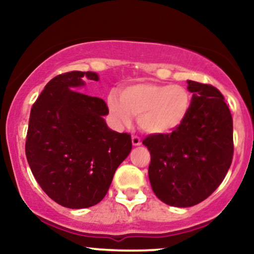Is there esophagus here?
<instances>
[{
	"label": "esophagus",
	"mask_w": 254,
	"mask_h": 254,
	"mask_svg": "<svg viewBox=\"0 0 254 254\" xmlns=\"http://www.w3.org/2000/svg\"><path fill=\"white\" fill-rule=\"evenodd\" d=\"M131 141H132V144L137 147V145H141V138H139L138 136H132V138H131Z\"/></svg>",
	"instance_id": "34e87169"
}]
</instances>
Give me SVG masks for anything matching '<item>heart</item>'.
<instances>
[{
    "mask_svg": "<svg viewBox=\"0 0 254 254\" xmlns=\"http://www.w3.org/2000/svg\"><path fill=\"white\" fill-rule=\"evenodd\" d=\"M107 98V107L118 127H129L132 116L144 132L167 135L184 123L191 107V94L179 84L143 82Z\"/></svg>",
    "mask_w": 254,
    "mask_h": 254,
    "instance_id": "obj_1",
    "label": "heart"
}]
</instances>
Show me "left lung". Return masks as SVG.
Wrapping results in <instances>:
<instances>
[{
	"instance_id": "left-lung-1",
	"label": "left lung",
	"mask_w": 254,
	"mask_h": 254,
	"mask_svg": "<svg viewBox=\"0 0 254 254\" xmlns=\"http://www.w3.org/2000/svg\"><path fill=\"white\" fill-rule=\"evenodd\" d=\"M191 107L184 123L167 135H149L150 185L160 200L186 208L208 198L232 165L233 118L211 84L188 81Z\"/></svg>"
}]
</instances>
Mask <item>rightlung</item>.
I'll return each instance as SVG.
<instances>
[{
  "instance_id": "right-lung-1",
  "label": "right lung",
  "mask_w": 254,
  "mask_h": 254,
  "mask_svg": "<svg viewBox=\"0 0 254 254\" xmlns=\"http://www.w3.org/2000/svg\"><path fill=\"white\" fill-rule=\"evenodd\" d=\"M92 71H68L45 86L31 109L26 157L52 200L70 209L89 208L106 196L118 166L132 148L130 133L106 125L103 99L77 92Z\"/></svg>"
}]
</instances>
